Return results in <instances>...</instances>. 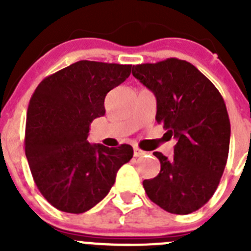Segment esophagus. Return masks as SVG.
<instances>
[{
    "mask_svg": "<svg viewBox=\"0 0 251 251\" xmlns=\"http://www.w3.org/2000/svg\"><path fill=\"white\" fill-rule=\"evenodd\" d=\"M133 151H134V156H136V157H141L146 153L145 151H142L141 148H138V147H134V148H133Z\"/></svg>",
    "mask_w": 251,
    "mask_h": 251,
    "instance_id": "1",
    "label": "esophagus"
}]
</instances>
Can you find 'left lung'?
I'll return each instance as SVG.
<instances>
[{
    "label": "left lung",
    "mask_w": 251,
    "mask_h": 251,
    "mask_svg": "<svg viewBox=\"0 0 251 251\" xmlns=\"http://www.w3.org/2000/svg\"><path fill=\"white\" fill-rule=\"evenodd\" d=\"M132 74L154 94L157 123L177 141L174 157L153 153L161 171L143 181L146 194L167 212L191 214L211 199L225 170L230 145L225 101L214 84L185 60L133 65Z\"/></svg>",
    "instance_id": "1"
}]
</instances>
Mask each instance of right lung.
Returning a JSON list of instances; mask_svg holds the SVG:
<instances>
[{
    "label": "right lung",
    "instance_id": "obj_1",
    "mask_svg": "<svg viewBox=\"0 0 251 251\" xmlns=\"http://www.w3.org/2000/svg\"><path fill=\"white\" fill-rule=\"evenodd\" d=\"M132 65L81 60L45 77L28 103L25 153L39 191L57 210L81 214L110 191L129 145H90V123L105 114L108 92Z\"/></svg>",
    "mask_w": 251,
    "mask_h": 251
}]
</instances>
